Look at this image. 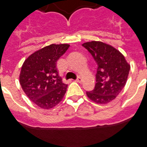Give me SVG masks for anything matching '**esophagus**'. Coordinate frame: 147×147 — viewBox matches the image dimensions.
I'll return each instance as SVG.
<instances>
[{
    "instance_id": "1",
    "label": "esophagus",
    "mask_w": 147,
    "mask_h": 147,
    "mask_svg": "<svg viewBox=\"0 0 147 147\" xmlns=\"http://www.w3.org/2000/svg\"><path fill=\"white\" fill-rule=\"evenodd\" d=\"M76 81L78 82V83H81V82L83 81V78H82V77H78L76 80Z\"/></svg>"
}]
</instances>
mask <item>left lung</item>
<instances>
[{
    "label": "left lung",
    "mask_w": 147,
    "mask_h": 147,
    "mask_svg": "<svg viewBox=\"0 0 147 147\" xmlns=\"http://www.w3.org/2000/svg\"><path fill=\"white\" fill-rule=\"evenodd\" d=\"M84 48L98 64L95 89L86 94L91 101L107 104L116 98L127 83L131 65L124 56L114 48L101 41L86 42Z\"/></svg>",
    "instance_id": "obj_1"
}]
</instances>
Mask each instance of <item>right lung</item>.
<instances>
[{
  "mask_svg": "<svg viewBox=\"0 0 147 147\" xmlns=\"http://www.w3.org/2000/svg\"><path fill=\"white\" fill-rule=\"evenodd\" d=\"M69 46L67 44L46 46L31 54L21 67L20 86L31 101L40 108L56 107L66 93L67 84L59 76L56 63Z\"/></svg>",
  "mask_w": 147,
  "mask_h": 147,
  "instance_id": "1",
  "label": "right lung"
}]
</instances>
